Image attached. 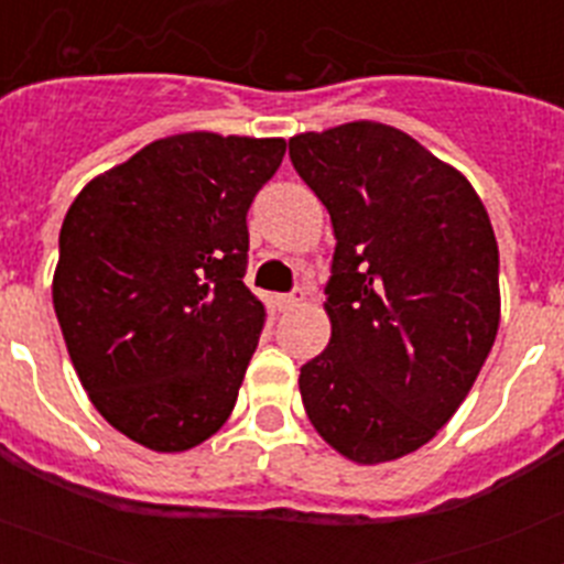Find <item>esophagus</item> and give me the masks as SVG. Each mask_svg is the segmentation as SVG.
Listing matches in <instances>:
<instances>
[{"label":"esophagus","mask_w":564,"mask_h":564,"mask_svg":"<svg viewBox=\"0 0 564 564\" xmlns=\"http://www.w3.org/2000/svg\"><path fill=\"white\" fill-rule=\"evenodd\" d=\"M302 302H305V291H302V288H296V291H291V293H282V296H276L279 311H293V307H299Z\"/></svg>","instance_id":"obj_1"}]
</instances>
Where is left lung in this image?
I'll return each mask as SVG.
<instances>
[{
    "mask_svg": "<svg viewBox=\"0 0 564 564\" xmlns=\"http://www.w3.org/2000/svg\"><path fill=\"white\" fill-rule=\"evenodd\" d=\"M336 234L330 344L299 372L316 432L361 466L437 435L500 327V253L471 183L415 138L352 121L291 138Z\"/></svg>",
    "mask_w": 564,
    "mask_h": 564,
    "instance_id": "8db88e82",
    "label": "left lung"
}]
</instances>
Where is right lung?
I'll return each instance as SVG.
<instances>
[{"mask_svg": "<svg viewBox=\"0 0 564 564\" xmlns=\"http://www.w3.org/2000/svg\"><path fill=\"white\" fill-rule=\"evenodd\" d=\"M282 138H161L82 188L58 234L53 307L89 401L152 452L231 415L265 325L246 288L253 197Z\"/></svg>", "mask_w": 564, "mask_h": 564, "instance_id": "obj_1", "label": "right lung"}]
</instances>
